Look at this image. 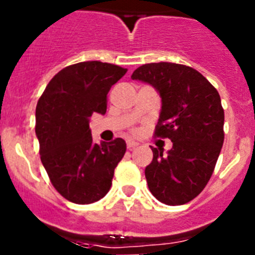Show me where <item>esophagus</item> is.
Returning a JSON list of instances; mask_svg holds the SVG:
<instances>
[{
    "label": "esophagus",
    "instance_id": "34e87169",
    "mask_svg": "<svg viewBox=\"0 0 255 255\" xmlns=\"http://www.w3.org/2000/svg\"><path fill=\"white\" fill-rule=\"evenodd\" d=\"M126 145H128V148H129V149H134V148L138 145V143L134 140H131V139H128V140H126Z\"/></svg>",
    "mask_w": 255,
    "mask_h": 255
}]
</instances>
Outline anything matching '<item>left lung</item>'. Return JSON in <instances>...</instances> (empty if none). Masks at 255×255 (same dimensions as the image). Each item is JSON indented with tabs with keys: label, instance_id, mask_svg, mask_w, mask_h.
<instances>
[{
	"label": "left lung",
	"instance_id": "8db88e82",
	"mask_svg": "<svg viewBox=\"0 0 255 255\" xmlns=\"http://www.w3.org/2000/svg\"><path fill=\"white\" fill-rule=\"evenodd\" d=\"M131 79L159 93L154 135L172 141L166 154L152 148L153 161L145 167L148 188L164 204L188 203L206 188L224 144L220 94L199 71L172 62L141 65Z\"/></svg>",
	"mask_w": 255,
	"mask_h": 255
}]
</instances>
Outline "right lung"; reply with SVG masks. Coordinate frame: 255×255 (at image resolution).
<instances>
[{"label": "right lung", "mask_w": 255, "mask_h": 255, "mask_svg": "<svg viewBox=\"0 0 255 255\" xmlns=\"http://www.w3.org/2000/svg\"><path fill=\"white\" fill-rule=\"evenodd\" d=\"M128 70L85 61L56 74L35 108L40 161L52 185L65 199L89 204L102 199L112 185L115 168L126 152L124 139L93 141L89 119L107 110V94Z\"/></svg>", "instance_id": "right-lung-1"}]
</instances>
